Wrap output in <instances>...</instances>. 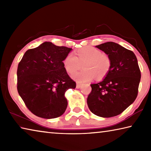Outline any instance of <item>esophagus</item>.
<instances>
[{"instance_id": "obj_1", "label": "esophagus", "mask_w": 151, "mask_h": 151, "mask_svg": "<svg viewBox=\"0 0 151 151\" xmlns=\"http://www.w3.org/2000/svg\"><path fill=\"white\" fill-rule=\"evenodd\" d=\"M81 85H82V84H81V83H78H78H76V88H81Z\"/></svg>"}]
</instances>
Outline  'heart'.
<instances>
[{
    "instance_id": "1",
    "label": "heart",
    "mask_w": 151,
    "mask_h": 151,
    "mask_svg": "<svg viewBox=\"0 0 151 151\" xmlns=\"http://www.w3.org/2000/svg\"><path fill=\"white\" fill-rule=\"evenodd\" d=\"M83 70L76 73L73 78L79 83H85L95 76L101 80L108 75L111 67V59L109 56L103 53L98 48L93 47L81 48L75 52V56L68 54L63 60V66L66 72L70 75L81 69Z\"/></svg>"
}]
</instances>
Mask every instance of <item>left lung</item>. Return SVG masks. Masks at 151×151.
<instances>
[{
  "label": "left lung",
  "mask_w": 151,
  "mask_h": 151,
  "mask_svg": "<svg viewBox=\"0 0 151 151\" xmlns=\"http://www.w3.org/2000/svg\"><path fill=\"white\" fill-rule=\"evenodd\" d=\"M111 59V67L103 81L91 84L87 98L90 111L99 116L109 118L122 113L136 99L140 70L136 56L117 43L107 42L96 46Z\"/></svg>",
  "instance_id": "1"
}]
</instances>
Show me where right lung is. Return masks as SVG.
Instances as JSON below:
<instances>
[{
    "instance_id": "obj_1",
    "label": "right lung",
    "mask_w": 151,
    "mask_h": 151,
    "mask_svg": "<svg viewBox=\"0 0 151 151\" xmlns=\"http://www.w3.org/2000/svg\"><path fill=\"white\" fill-rule=\"evenodd\" d=\"M71 50L45 42L28 50L19 63L18 93L35 115L54 119L65 112L68 104L65 92L76 88L63 62Z\"/></svg>"
}]
</instances>
